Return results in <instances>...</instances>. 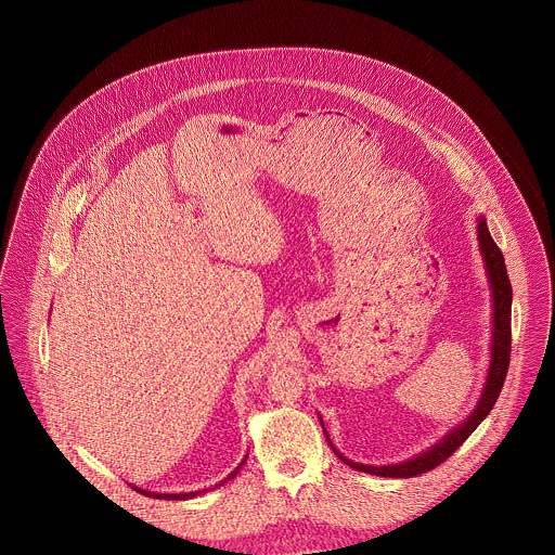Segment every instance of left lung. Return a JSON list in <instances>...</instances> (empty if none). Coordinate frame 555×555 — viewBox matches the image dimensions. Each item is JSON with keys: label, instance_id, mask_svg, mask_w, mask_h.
Listing matches in <instances>:
<instances>
[{"label": "left lung", "instance_id": "obj_1", "mask_svg": "<svg viewBox=\"0 0 555 555\" xmlns=\"http://www.w3.org/2000/svg\"><path fill=\"white\" fill-rule=\"evenodd\" d=\"M476 229H478L480 254H482L485 269H487L489 284H491L493 328H491V361H489L487 383L482 387V393H480V399L476 403L475 412L460 427L449 431L436 447H431L429 451H425V453H421V455H416V457H412L408 462L393 464V466H365V464L350 462L339 451H335V447L331 444L335 455L344 464H348L350 468H354L359 473L389 476V478H412V476L429 473L436 466H440L444 460H449L468 440V436L480 425V421L491 412L495 399L500 396L504 378H506V372H508V361H511V304H513V288H511V280H508V273H506L504 256H502L500 247L495 245V241L489 235L485 218H478V227Z\"/></svg>", "mask_w": 555, "mask_h": 555}]
</instances>
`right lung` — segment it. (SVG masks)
Returning <instances> with one entry per match:
<instances>
[{
  "mask_svg": "<svg viewBox=\"0 0 555 555\" xmlns=\"http://www.w3.org/2000/svg\"><path fill=\"white\" fill-rule=\"evenodd\" d=\"M243 464V462H241ZM238 475V468L237 470H233L231 475L227 476L222 482H218L216 487H220V485H224L227 480H231V478H235V476ZM214 487V489H216ZM137 489V487H134ZM137 491H141V493H145V495H150V498H164V500H185V498H194V495H198L201 491H190V493H152V491H145V489H137Z\"/></svg>",
  "mask_w": 555,
  "mask_h": 555,
  "instance_id": "right-lung-1",
  "label": "right lung"
}]
</instances>
